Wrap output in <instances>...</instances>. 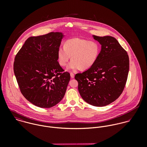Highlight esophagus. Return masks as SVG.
<instances>
[{
	"label": "esophagus",
	"instance_id": "1",
	"mask_svg": "<svg viewBox=\"0 0 147 147\" xmlns=\"http://www.w3.org/2000/svg\"><path fill=\"white\" fill-rule=\"evenodd\" d=\"M70 76H71V78H74V76H75L74 74L72 73V72H71V73H70Z\"/></svg>",
	"mask_w": 147,
	"mask_h": 147
}]
</instances>
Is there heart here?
<instances>
[{
  "instance_id": "1",
  "label": "heart",
  "mask_w": 147,
  "mask_h": 147,
  "mask_svg": "<svg viewBox=\"0 0 147 147\" xmlns=\"http://www.w3.org/2000/svg\"><path fill=\"white\" fill-rule=\"evenodd\" d=\"M100 46L97 42L79 38L67 40L64 47H59L57 51L58 63L60 65L68 66V69L75 70L81 68L86 69L92 67L96 62L100 53Z\"/></svg>"
}]
</instances>
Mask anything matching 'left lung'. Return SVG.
Listing matches in <instances>:
<instances>
[{
	"instance_id": "left-lung-1",
	"label": "left lung",
	"mask_w": 147,
	"mask_h": 147,
	"mask_svg": "<svg viewBox=\"0 0 147 147\" xmlns=\"http://www.w3.org/2000/svg\"><path fill=\"white\" fill-rule=\"evenodd\" d=\"M93 36L101 45L98 58L92 67L76 74L75 79L84 101L101 107L115 101L123 92L129 71V58L115 38Z\"/></svg>"
}]
</instances>
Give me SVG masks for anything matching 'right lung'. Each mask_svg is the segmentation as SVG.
<instances>
[{
    "mask_svg": "<svg viewBox=\"0 0 147 147\" xmlns=\"http://www.w3.org/2000/svg\"><path fill=\"white\" fill-rule=\"evenodd\" d=\"M63 34L58 32L28 38L15 58L13 71L20 92L32 104L50 108L63 98L70 74L58 62Z\"/></svg>",
    "mask_w": 147,
    "mask_h": 147,
    "instance_id": "1",
    "label": "right lung"
}]
</instances>
